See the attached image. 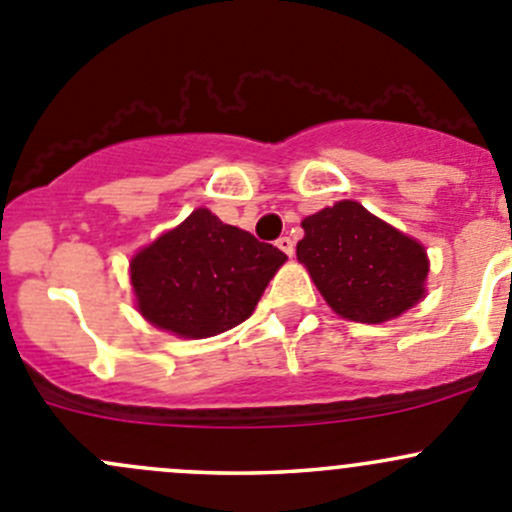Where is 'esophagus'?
I'll return each mask as SVG.
<instances>
[{
	"mask_svg": "<svg viewBox=\"0 0 512 512\" xmlns=\"http://www.w3.org/2000/svg\"><path fill=\"white\" fill-rule=\"evenodd\" d=\"M277 247H280L282 252H285V255H292L294 252V242H292V237H280V240H277Z\"/></svg>",
	"mask_w": 512,
	"mask_h": 512,
	"instance_id": "obj_1",
	"label": "esophagus"
}]
</instances>
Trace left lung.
Returning <instances> with one entry per match:
<instances>
[{"label": "left lung", "mask_w": 512, "mask_h": 512, "mask_svg": "<svg viewBox=\"0 0 512 512\" xmlns=\"http://www.w3.org/2000/svg\"><path fill=\"white\" fill-rule=\"evenodd\" d=\"M302 227L297 260L339 317L389 322L426 297L428 257L421 242L356 200H339L304 218Z\"/></svg>", "instance_id": "8db88e82"}]
</instances>
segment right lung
<instances>
[{"instance_id": "add662e5", "label": "right lung", "mask_w": 512, "mask_h": 512, "mask_svg": "<svg viewBox=\"0 0 512 512\" xmlns=\"http://www.w3.org/2000/svg\"><path fill=\"white\" fill-rule=\"evenodd\" d=\"M285 260L277 247L198 208L133 255L136 307L163 332L215 337L255 312Z\"/></svg>"}]
</instances>
